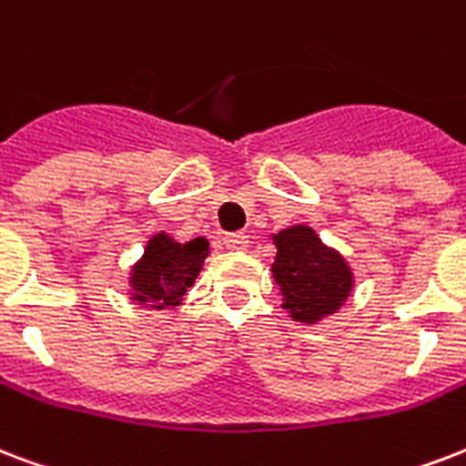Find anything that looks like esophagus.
<instances>
[{
  "mask_svg": "<svg viewBox=\"0 0 466 466\" xmlns=\"http://www.w3.org/2000/svg\"><path fill=\"white\" fill-rule=\"evenodd\" d=\"M225 247L229 251H244L248 247V237L244 232H234V234H227L225 237Z\"/></svg>",
  "mask_w": 466,
  "mask_h": 466,
  "instance_id": "esophagus-1",
  "label": "esophagus"
}]
</instances>
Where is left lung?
<instances>
[{
  "label": "left lung",
  "instance_id": "8db88e82",
  "mask_svg": "<svg viewBox=\"0 0 466 466\" xmlns=\"http://www.w3.org/2000/svg\"><path fill=\"white\" fill-rule=\"evenodd\" d=\"M276 258L271 279L290 319L318 325L335 315L354 290V268L342 251L319 239L310 225H293L271 234Z\"/></svg>",
  "mask_w": 466,
  "mask_h": 466
}]
</instances>
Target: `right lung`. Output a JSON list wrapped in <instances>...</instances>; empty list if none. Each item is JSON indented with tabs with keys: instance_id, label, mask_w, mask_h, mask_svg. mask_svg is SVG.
<instances>
[{
	"instance_id": "add662e5",
	"label": "right lung",
	"mask_w": 466,
	"mask_h": 466,
	"mask_svg": "<svg viewBox=\"0 0 466 466\" xmlns=\"http://www.w3.org/2000/svg\"><path fill=\"white\" fill-rule=\"evenodd\" d=\"M208 257L209 241L205 237L177 241L163 229L151 234L144 244V254L129 268L127 296L144 308L177 310Z\"/></svg>"
}]
</instances>
